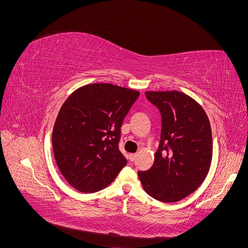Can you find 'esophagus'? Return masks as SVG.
<instances>
[{
	"instance_id": "34e87169",
	"label": "esophagus",
	"mask_w": 248,
	"mask_h": 248,
	"mask_svg": "<svg viewBox=\"0 0 248 248\" xmlns=\"http://www.w3.org/2000/svg\"><path fill=\"white\" fill-rule=\"evenodd\" d=\"M136 158H137V154H130L129 155V160L130 161H134V160H136Z\"/></svg>"
}]
</instances>
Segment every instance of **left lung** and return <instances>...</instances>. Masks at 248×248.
I'll return each instance as SVG.
<instances>
[{
    "mask_svg": "<svg viewBox=\"0 0 248 248\" xmlns=\"http://www.w3.org/2000/svg\"><path fill=\"white\" fill-rule=\"evenodd\" d=\"M160 110L161 136L152 168L139 171L145 191L153 199L175 202L204 182L212 160V131L206 111L179 91H147Z\"/></svg>",
    "mask_w": 248,
    "mask_h": 248,
    "instance_id": "8db88e82",
    "label": "left lung"
}]
</instances>
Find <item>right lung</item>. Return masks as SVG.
<instances>
[{
	"label": "right lung",
	"mask_w": 248,
	"mask_h": 248,
	"mask_svg": "<svg viewBox=\"0 0 248 248\" xmlns=\"http://www.w3.org/2000/svg\"><path fill=\"white\" fill-rule=\"evenodd\" d=\"M139 96L132 89L90 84L63 103L52 130V150L60 171L78 191L106 188L127 164L119 149L121 126Z\"/></svg>",
	"instance_id": "right-lung-1"
}]
</instances>
